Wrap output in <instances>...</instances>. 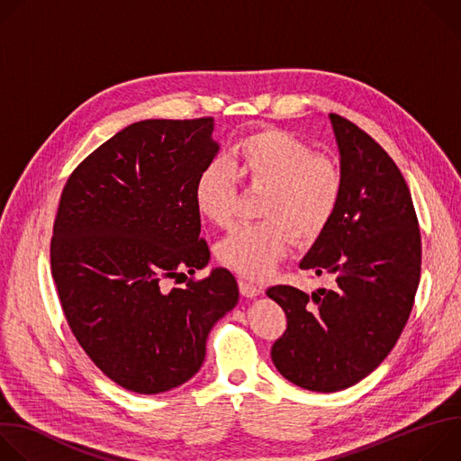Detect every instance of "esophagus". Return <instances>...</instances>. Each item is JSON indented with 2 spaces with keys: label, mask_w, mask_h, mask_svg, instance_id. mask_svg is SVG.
Here are the masks:
<instances>
[{
  "label": "esophagus",
  "mask_w": 461,
  "mask_h": 461,
  "mask_svg": "<svg viewBox=\"0 0 461 461\" xmlns=\"http://www.w3.org/2000/svg\"><path fill=\"white\" fill-rule=\"evenodd\" d=\"M239 292L244 295V297H257L260 294V288L244 281V279H239Z\"/></svg>",
  "instance_id": "34e87169"
}]
</instances>
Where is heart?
<instances>
[{"mask_svg":"<svg viewBox=\"0 0 461 461\" xmlns=\"http://www.w3.org/2000/svg\"><path fill=\"white\" fill-rule=\"evenodd\" d=\"M239 180L255 191V224L235 226L217 246V257L235 274L267 279L286 255L290 239L310 246L328 230L339 208L343 175L330 157L313 153L303 139L277 127L240 137L226 162H210L194 180V206L206 221L226 228L239 203Z\"/></svg>","mask_w":461,"mask_h":461,"instance_id":"obj_1","label":"heart"}]
</instances>
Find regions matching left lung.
<instances>
[{"instance_id": "left-lung-1", "label": "left lung", "mask_w": 461, "mask_h": 461, "mask_svg": "<svg viewBox=\"0 0 461 461\" xmlns=\"http://www.w3.org/2000/svg\"><path fill=\"white\" fill-rule=\"evenodd\" d=\"M343 194L334 221L301 260V270L334 277L312 295L277 285L267 295L286 313L272 347L276 368L312 392L348 388L398 343L421 274V235L409 185L363 129L332 113Z\"/></svg>"}]
</instances>
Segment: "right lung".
I'll list each match as a JSON object with an SVG mask.
<instances>
[{
	"mask_svg": "<svg viewBox=\"0 0 461 461\" xmlns=\"http://www.w3.org/2000/svg\"><path fill=\"white\" fill-rule=\"evenodd\" d=\"M213 118L142 120L104 142L63 185L50 270L65 319L116 384L160 393L203 366L213 324L239 301L235 277L203 270L194 180L217 155Z\"/></svg>",
	"mask_w": 461,
	"mask_h": 461,
	"instance_id": "1",
	"label": "right lung"
}]
</instances>
